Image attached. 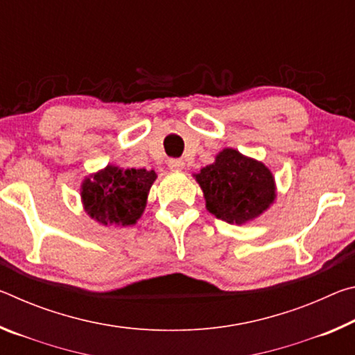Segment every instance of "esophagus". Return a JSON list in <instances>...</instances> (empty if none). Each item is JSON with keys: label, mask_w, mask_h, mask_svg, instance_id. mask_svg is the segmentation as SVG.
Wrapping results in <instances>:
<instances>
[{"label": "esophagus", "mask_w": 355, "mask_h": 355, "mask_svg": "<svg viewBox=\"0 0 355 355\" xmlns=\"http://www.w3.org/2000/svg\"><path fill=\"white\" fill-rule=\"evenodd\" d=\"M167 166L171 167V169H183V159H178V158H171L169 161H167Z\"/></svg>", "instance_id": "esophagus-1"}]
</instances>
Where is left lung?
<instances>
[{
    "label": "left lung",
    "mask_w": 355,
    "mask_h": 355,
    "mask_svg": "<svg viewBox=\"0 0 355 355\" xmlns=\"http://www.w3.org/2000/svg\"><path fill=\"white\" fill-rule=\"evenodd\" d=\"M207 200V209L228 224L255 219L275 199L271 171L233 148H224L213 164L196 173Z\"/></svg>",
    "instance_id": "1"
}]
</instances>
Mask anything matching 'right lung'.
<instances>
[{"instance_id": "1", "label": "right lung", "mask_w": 355, "mask_h": 355, "mask_svg": "<svg viewBox=\"0 0 355 355\" xmlns=\"http://www.w3.org/2000/svg\"><path fill=\"white\" fill-rule=\"evenodd\" d=\"M155 180V171L106 166V169L84 180V209L103 225H133L144 213Z\"/></svg>"}]
</instances>
